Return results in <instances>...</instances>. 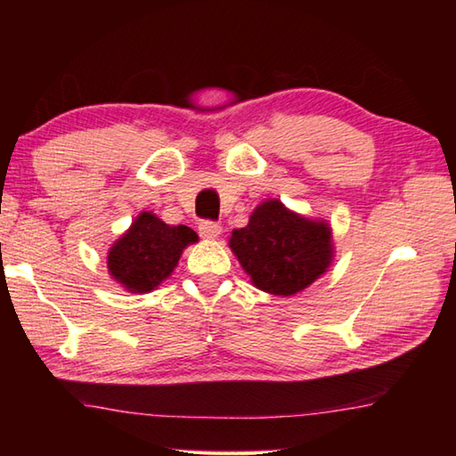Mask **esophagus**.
Masks as SVG:
<instances>
[{
	"mask_svg": "<svg viewBox=\"0 0 456 456\" xmlns=\"http://www.w3.org/2000/svg\"><path fill=\"white\" fill-rule=\"evenodd\" d=\"M199 235L200 237H205V239H215V237H219L221 235V225L219 223H215V221H200L199 223Z\"/></svg>",
	"mask_w": 456,
	"mask_h": 456,
	"instance_id": "esophagus-1",
	"label": "esophagus"
}]
</instances>
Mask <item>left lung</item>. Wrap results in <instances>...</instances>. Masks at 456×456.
<instances>
[{
	"mask_svg": "<svg viewBox=\"0 0 456 456\" xmlns=\"http://www.w3.org/2000/svg\"><path fill=\"white\" fill-rule=\"evenodd\" d=\"M231 249L256 288L293 296L326 272L331 261V233L326 223L310 221L265 200L243 229L229 239Z\"/></svg>",
	"mask_w": 456,
	"mask_h": 456,
	"instance_id": "1",
	"label": "left lung"
}]
</instances>
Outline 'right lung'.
Returning a JSON list of instances; mask_svg holds the SVG:
<instances>
[{
    "label": "right lung",
    "mask_w": 456,
    "mask_h": 456,
    "mask_svg": "<svg viewBox=\"0 0 456 456\" xmlns=\"http://www.w3.org/2000/svg\"><path fill=\"white\" fill-rule=\"evenodd\" d=\"M184 225L171 227L157 215L141 213L108 253V272L128 291L144 293L173 273L184 247L197 241Z\"/></svg>",
    "instance_id": "add662e5"
}]
</instances>
